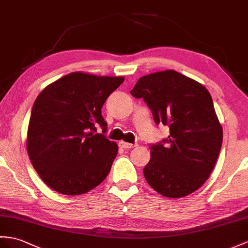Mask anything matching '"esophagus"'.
<instances>
[{"label": "esophagus", "mask_w": 248, "mask_h": 248, "mask_svg": "<svg viewBox=\"0 0 248 248\" xmlns=\"http://www.w3.org/2000/svg\"><path fill=\"white\" fill-rule=\"evenodd\" d=\"M119 146L122 147V148H132V147L136 146V144H131V143L121 141V142H119Z\"/></svg>", "instance_id": "esophagus-1"}]
</instances>
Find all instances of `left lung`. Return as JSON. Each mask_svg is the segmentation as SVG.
I'll return each mask as SVG.
<instances>
[{"label":"left lung","instance_id":"8db88e82","mask_svg":"<svg viewBox=\"0 0 248 248\" xmlns=\"http://www.w3.org/2000/svg\"><path fill=\"white\" fill-rule=\"evenodd\" d=\"M130 93L143 99L156 125L170 136L150 145L152 158L143 173L162 196L182 198L205 183L220 154L223 130L213 99L200 83L174 70L139 78Z\"/></svg>","mask_w":248,"mask_h":248}]
</instances>
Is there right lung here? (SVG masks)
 Masks as SVG:
<instances>
[{"mask_svg":"<svg viewBox=\"0 0 248 248\" xmlns=\"http://www.w3.org/2000/svg\"><path fill=\"white\" fill-rule=\"evenodd\" d=\"M123 77L72 72L42 90L27 132V152L41 179L60 194L83 195L109 173L118 144L104 135L102 106ZM100 124L103 134H96Z\"/></svg>","mask_w":248,"mask_h":248,"instance_id":"right-lung-1","label":"right lung"}]
</instances>
